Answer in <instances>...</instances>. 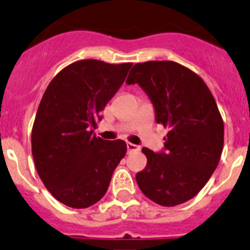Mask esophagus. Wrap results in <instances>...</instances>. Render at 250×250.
<instances>
[{"instance_id": "obj_1", "label": "esophagus", "mask_w": 250, "mask_h": 250, "mask_svg": "<svg viewBox=\"0 0 250 250\" xmlns=\"http://www.w3.org/2000/svg\"><path fill=\"white\" fill-rule=\"evenodd\" d=\"M126 147H127V151H129V152H132V151H139V149H140V146H137V145L131 144V142H127V144H126Z\"/></svg>"}]
</instances>
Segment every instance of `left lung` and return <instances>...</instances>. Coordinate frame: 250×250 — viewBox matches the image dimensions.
Masks as SVG:
<instances>
[{"label":"left lung","instance_id":"left-lung-1","mask_svg":"<svg viewBox=\"0 0 250 250\" xmlns=\"http://www.w3.org/2000/svg\"><path fill=\"white\" fill-rule=\"evenodd\" d=\"M151 99L157 124L168 129L163 151L144 147L147 165L136 174L141 191L162 206L198 194L215 172L223 149V121L206 83L174 61H147L130 71Z\"/></svg>","mask_w":250,"mask_h":250}]
</instances>
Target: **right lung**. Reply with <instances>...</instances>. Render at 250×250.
<instances>
[{
    "label": "right lung",
    "mask_w": 250,
    "mask_h": 250,
    "mask_svg": "<svg viewBox=\"0 0 250 250\" xmlns=\"http://www.w3.org/2000/svg\"><path fill=\"white\" fill-rule=\"evenodd\" d=\"M131 66L76 61L47 85L33 125L32 153L42 182L63 205L85 208L98 203L125 157V141L97 137L93 127Z\"/></svg>",
    "instance_id": "1"
}]
</instances>
